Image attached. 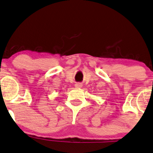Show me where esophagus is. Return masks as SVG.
Wrapping results in <instances>:
<instances>
[{"label": "esophagus", "instance_id": "34e87169", "mask_svg": "<svg viewBox=\"0 0 153 153\" xmlns=\"http://www.w3.org/2000/svg\"><path fill=\"white\" fill-rule=\"evenodd\" d=\"M75 86H76V88H81L82 86V84H81V83H76V84H75Z\"/></svg>", "mask_w": 153, "mask_h": 153}]
</instances>
